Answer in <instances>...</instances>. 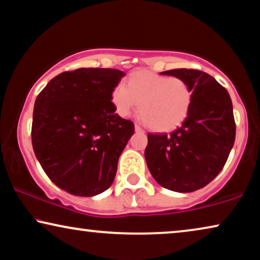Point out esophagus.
I'll return each mask as SVG.
<instances>
[{
	"instance_id": "esophagus-1",
	"label": "esophagus",
	"mask_w": 260,
	"mask_h": 260,
	"mask_svg": "<svg viewBox=\"0 0 260 260\" xmlns=\"http://www.w3.org/2000/svg\"><path fill=\"white\" fill-rule=\"evenodd\" d=\"M134 129H136V132H137V133H144L143 128H141L140 126H138V124H137V123H136V124H134Z\"/></svg>"
}]
</instances>
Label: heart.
I'll return each mask as SVG.
<instances>
[{
    "label": "heart",
    "instance_id": "1",
    "mask_svg": "<svg viewBox=\"0 0 260 260\" xmlns=\"http://www.w3.org/2000/svg\"><path fill=\"white\" fill-rule=\"evenodd\" d=\"M116 113H129L139 103V117L155 132H169L184 122L192 105V89L184 79L169 77L148 70L128 75L110 96Z\"/></svg>",
    "mask_w": 260,
    "mask_h": 260
}]
</instances>
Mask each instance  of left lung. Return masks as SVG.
Instances as JSON below:
<instances>
[{
    "mask_svg": "<svg viewBox=\"0 0 260 260\" xmlns=\"http://www.w3.org/2000/svg\"><path fill=\"white\" fill-rule=\"evenodd\" d=\"M161 75L179 77L192 89L188 117L170 134H147L145 159L155 182L177 192H191L213 181L226 164L235 140L230 94L212 76L192 69Z\"/></svg>",
    "mask_w": 260,
    "mask_h": 260,
    "instance_id": "left-lung-1",
    "label": "left lung"
}]
</instances>
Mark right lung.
<instances>
[{"instance_id": "add662e5", "label": "right lung", "mask_w": 260, "mask_h": 260, "mask_svg": "<svg viewBox=\"0 0 260 260\" xmlns=\"http://www.w3.org/2000/svg\"><path fill=\"white\" fill-rule=\"evenodd\" d=\"M126 75L116 69L81 68L52 78L34 103L32 145L48 178L76 196L113 184L117 161L134 123L115 113L113 89Z\"/></svg>"}]
</instances>
